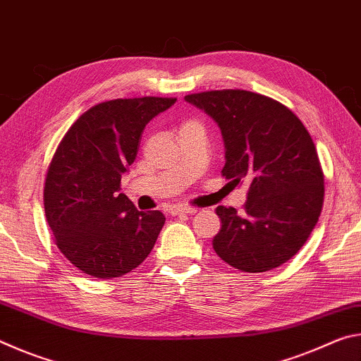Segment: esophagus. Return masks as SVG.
Instances as JSON below:
<instances>
[{
  "mask_svg": "<svg viewBox=\"0 0 361 361\" xmlns=\"http://www.w3.org/2000/svg\"><path fill=\"white\" fill-rule=\"evenodd\" d=\"M197 212V209H194V207H183V205H178V207H172L170 209V215H194V213Z\"/></svg>",
  "mask_w": 361,
  "mask_h": 361,
  "instance_id": "esophagus-1",
  "label": "esophagus"
}]
</instances>
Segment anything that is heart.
<instances>
[{
	"label": "heart",
	"instance_id": "obj_1",
	"mask_svg": "<svg viewBox=\"0 0 361 361\" xmlns=\"http://www.w3.org/2000/svg\"><path fill=\"white\" fill-rule=\"evenodd\" d=\"M188 124H197V122H195V121H189V122H185V124H183V126H188Z\"/></svg>",
	"mask_w": 361,
	"mask_h": 361
}]
</instances>
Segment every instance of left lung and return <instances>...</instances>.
Masks as SVG:
<instances>
[{
	"label": "left lung",
	"instance_id": "8db88e82",
	"mask_svg": "<svg viewBox=\"0 0 361 361\" xmlns=\"http://www.w3.org/2000/svg\"><path fill=\"white\" fill-rule=\"evenodd\" d=\"M185 100L221 130L223 176L250 183L243 212L216 207V255L250 274L282 266L301 250L322 213L323 172L307 129L282 103L248 90H210Z\"/></svg>",
	"mask_w": 361,
	"mask_h": 361
}]
</instances>
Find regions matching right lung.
<instances>
[{
    "instance_id": "add662e5",
    "label": "right lung",
    "mask_w": 361,
    "mask_h": 361,
    "mask_svg": "<svg viewBox=\"0 0 361 361\" xmlns=\"http://www.w3.org/2000/svg\"><path fill=\"white\" fill-rule=\"evenodd\" d=\"M176 99L142 97L99 103L79 116L49 164L44 212L60 252L97 279H114L148 258L166 216L138 212L121 192L148 122Z\"/></svg>"
}]
</instances>
